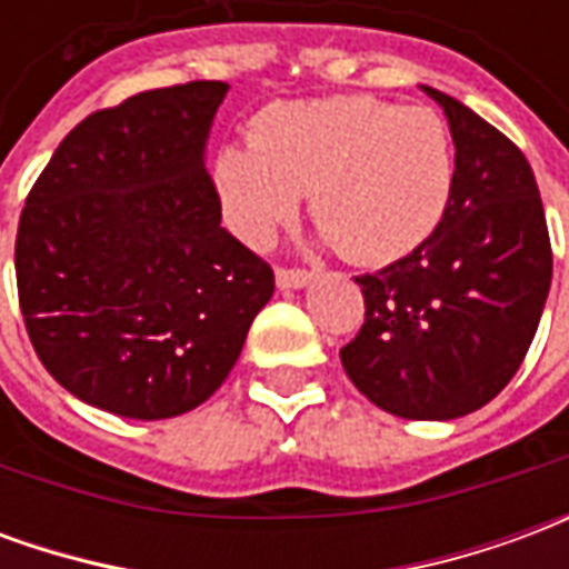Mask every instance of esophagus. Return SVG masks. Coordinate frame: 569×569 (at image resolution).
Returning <instances> with one entry per match:
<instances>
[{
    "label": "esophagus",
    "instance_id": "1",
    "mask_svg": "<svg viewBox=\"0 0 569 569\" xmlns=\"http://www.w3.org/2000/svg\"><path fill=\"white\" fill-rule=\"evenodd\" d=\"M313 280V273L301 268H277V286L280 289H301Z\"/></svg>",
    "mask_w": 569,
    "mask_h": 569
}]
</instances>
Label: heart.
<instances>
[{"label": "heart", "mask_w": 569, "mask_h": 569, "mask_svg": "<svg viewBox=\"0 0 569 569\" xmlns=\"http://www.w3.org/2000/svg\"><path fill=\"white\" fill-rule=\"evenodd\" d=\"M224 222L240 240L264 243L308 194L313 222L359 264L415 252L448 212L453 146L427 106L375 97H329L268 109L249 149L216 158Z\"/></svg>", "instance_id": "heart-1"}]
</instances>
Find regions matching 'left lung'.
<instances>
[{
    "label": "left lung",
    "instance_id": "obj_1",
    "mask_svg": "<svg viewBox=\"0 0 569 569\" xmlns=\"http://www.w3.org/2000/svg\"><path fill=\"white\" fill-rule=\"evenodd\" d=\"M423 91L451 128V203L411 256L357 277L366 322L341 362L396 418L453 420L521 369L549 298L551 243L521 149L460 100Z\"/></svg>",
    "mask_w": 569,
    "mask_h": 569
}]
</instances>
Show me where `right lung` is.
I'll list each match as a JSON object with an SVG mask.
<instances>
[{"mask_svg": "<svg viewBox=\"0 0 569 569\" xmlns=\"http://www.w3.org/2000/svg\"><path fill=\"white\" fill-rule=\"evenodd\" d=\"M224 81L142 91L69 130L20 212L27 332L60 387L163 420L234 369L273 271L222 228L203 149Z\"/></svg>", "mask_w": 569, "mask_h": 569, "instance_id": "right-lung-1", "label": "right lung"}]
</instances>
